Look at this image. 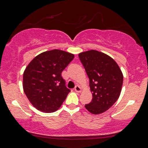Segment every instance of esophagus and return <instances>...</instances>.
Here are the masks:
<instances>
[{"instance_id": "34e87169", "label": "esophagus", "mask_w": 148, "mask_h": 148, "mask_svg": "<svg viewBox=\"0 0 148 148\" xmlns=\"http://www.w3.org/2000/svg\"><path fill=\"white\" fill-rule=\"evenodd\" d=\"M74 90L77 92H81V88H80L79 85H76L75 88H74Z\"/></svg>"}]
</instances>
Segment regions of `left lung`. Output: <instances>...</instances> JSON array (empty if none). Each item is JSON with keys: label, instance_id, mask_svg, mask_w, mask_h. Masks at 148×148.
<instances>
[{"label": "left lung", "instance_id": "left-lung-1", "mask_svg": "<svg viewBox=\"0 0 148 148\" xmlns=\"http://www.w3.org/2000/svg\"><path fill=\"white\" fill-rule=\"evenodd\" d=\"M90 80L91 102L85 106L90 112L98 114L114 104L120 96L123 76L113 58L97 50L79 54Z\"/></svg>", "mask_w": 148, "mask_h": 148}]
</instances>
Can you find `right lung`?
Instances as JSON below:
<instances>
[{
  "instance_id": "right-lung-1",
  "label": "right lung",
  "mask_w": 148,
  "mask_h": 148,
  "mask_svg": "<svg viewBox=\"0 0 148 148\" xmlns=\"http://www.w3.org/2000/svg\"><path fill=\"white\" fill-rule=\"evenodd\" d=\"M74 54L59 49L35 57L23 74V90L34 108L43 112L56 111L70 92L61 76Z\"/></svg>"
}]
</instances>
